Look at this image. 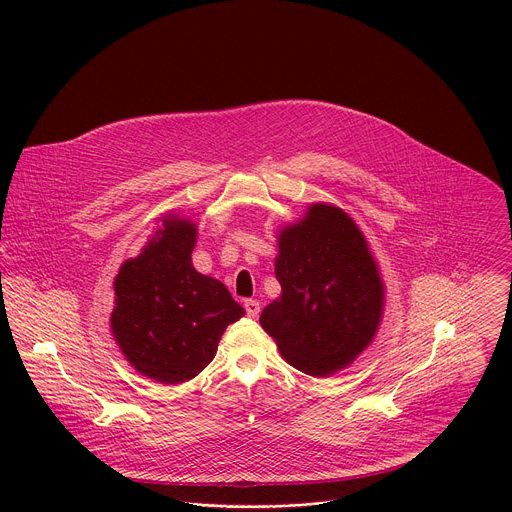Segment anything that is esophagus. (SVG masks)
<instances>
[{
    "label": "esophagus",
    "instance_id": "1",
    "mask_svg": "<svg viewBox=\"0 0 512 512\" xmlns=\"http://www.w3.org/2000/svg\"><path fill=\"white\" fill-rule=\"evenodd\" d=\"M245 311H247V315H249V317H257V315H259V311H261L259 301H255V299H247V301H245Z\"/></svg>",
    "mask_w": 512,
    "mask_h": 512
}]
</instances>
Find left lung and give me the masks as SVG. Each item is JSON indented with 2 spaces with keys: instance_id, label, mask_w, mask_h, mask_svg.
<instances>
[{
  "instance_id": "1",
  "label": "left lung",
  "mask_w": 512,
  "mask_h": 512,
  "mask_svg": "<svg viewBox=\"0 0 512 512\" xmlns=\"http://www.w3.org/2000/svg\"><path fill=\"white\" fill-rule=\"evenodd\" d=\"M275 277L281 297L261 313V327L295 369L327 377L373 341L385 287L367 239L339 207L313 203L279 231Z\"/></svg>"
}]
</instances>
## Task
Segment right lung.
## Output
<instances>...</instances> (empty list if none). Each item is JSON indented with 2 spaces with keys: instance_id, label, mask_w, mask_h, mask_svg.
<instances>
[{
  "instance_id": "right-lung-1",
  "label": "right lung",
  "mask_w": 512,
  "mask_h": 512,
  "mask_svg": "<svg viewBox=\"0 0 512 512\" xmlns=\"http://www.w3.org/2000/svg\"><path fill=\"white\" fill-rule=\"evenodd\" d=\"M195 239V223L167 215L113 281V337L137 373L163 385L199 375L227 325L245 315L221 281L195 271Z\"/></svg>"
}]
</instances>
